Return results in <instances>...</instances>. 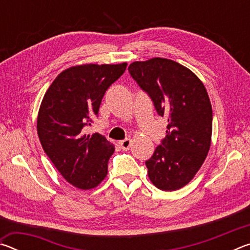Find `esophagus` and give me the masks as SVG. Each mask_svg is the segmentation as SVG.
Here are the masks:
<instances>
[{"label":"esophagus","instance_id":"obj_1","mask_svg":"<svg viewBox=\"0 0 250 250\" xmlns=\"http://www.w3.org/2000/svg\"><path fill=\"white\" fill-rule=\"evenodd\" d=\"M119 146L122 150H129L130 146H131V140L130 139H125V140H122L119 142Z\"/></svg>","mask_w":250,"mask_h":250}]
</instances>
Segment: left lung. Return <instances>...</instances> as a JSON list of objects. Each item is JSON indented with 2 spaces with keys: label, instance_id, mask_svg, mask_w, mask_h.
<instances>
[{
  "label": "left lung",
  "instance_id": "8db88e82",
  "mask_svg": "<svg viewBox=\"0 0 250 250\" xmlns=\"http://www.w3.org/2000/svg\"><path fill=\"white\" fill-rule=\"evenodd\" d=\"M129 73L167 119L166 138L146 161L162 191L183 188L200 170L210 146L213 111L204 84L186 67L166 58L134 62Z\"/></svg>",
  "mask_w": 250,
  "mask_h": 250
}]
</instances>
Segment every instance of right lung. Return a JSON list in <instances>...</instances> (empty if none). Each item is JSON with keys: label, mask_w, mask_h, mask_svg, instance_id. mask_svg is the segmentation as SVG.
<instances>
[{"label": "right lung", "mask_w": 250, "mask_h": 250, "mask_svg": "<svg viewBox=\"0 0 250 250\" xmlns=\"http://www.w3.org/2000/svg\"><path fill=\"white\" fill-rule=\"evenodd\" d=\"M125 68L126 62L71 67L57 76L42 101L37 118L42 146L75 188H96L107 175L115 146L100 133L83 134V129L98 117L105 91Z\"/></svg>", "instance_id": "right-lung-1"}]
</instances>
